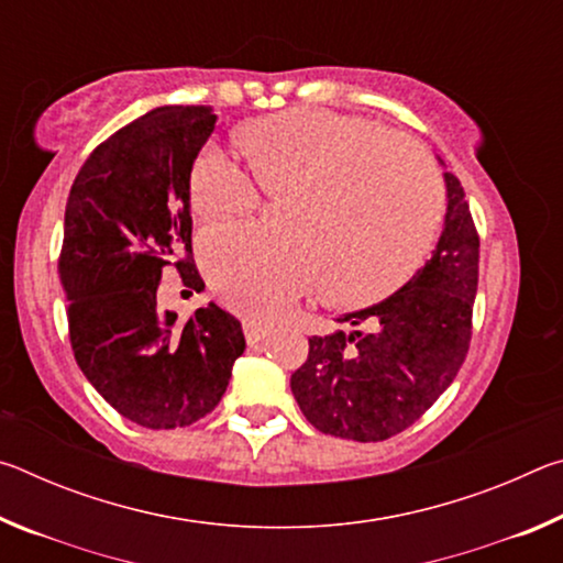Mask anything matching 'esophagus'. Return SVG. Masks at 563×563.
Returning a JSON list of instances; mask_svg holds the SVG:
<instances>
[{
    "instance_id": "esophagus-1",
    "label": "esophagus",
    "mask_w": 563,
    "mask_h": 563,
    "mask_svg": "<svg viewBox=\"0 0 563 563\" xmlns=\"http://www.w3.org/2000/svg\"><path fill=\"white\" fill-rule=\"evenodd\" d=\"M243 335L247 340V345H258V342L271 335V328L263 325L258 320H243Z\"/></svg>"
}]
</instances>
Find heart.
<instances>
[{
  "label": "heart",
  "instance_id": "obj_1",
  "mask_svg": "<svg viewBox=\"0 0 563 563\" xmlns=\"http://www.w3.org/2000/svg\"><path fill=\"white\" fill-rule=\"evenodd\" d=\"M253 166L206 146L190 168L194 211L245 218L268 196H295L288 241L253 225L201 235L203 271L238 310L275 318L328 284L338 302L385 298L417 271L440 221V186L415 146L377 123L322 109H290L243 133Z\"/></svg>",
  "mask_w": 563,
  "mask_h": 563
}]
</instances>
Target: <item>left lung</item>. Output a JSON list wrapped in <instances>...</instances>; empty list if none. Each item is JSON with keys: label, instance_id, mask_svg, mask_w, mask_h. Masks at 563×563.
<instances>
[{"label": "left lung", "instance_id": "obj_1", "mask_svg": "<svg viewBox=\"0 0 563 563\" xmlns=\"http://www.w3.org/2000/svg\"><path fill=\"white\" fill-rule=\"evenodd\" d=\"M444 186V228L424 268L383 302L338 318L350 332L312 335L308 360L290 377L305 419L322 434L389 440L460 373L472 340L479 235L460 178L446 170Z\"/></svg>", "mask_w": 563, "mask_h": 563}]
</instances>
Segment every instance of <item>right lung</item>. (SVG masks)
Returning a JSON list of instances; mask_svg holds the SVG:
<instances>
[{"instance_id": "1", "label": "right lung", "mask_w": 563, "mask_h": 563, "mask_svg": "<svg viewBox=\"0 0 563 563\" xmlns=\"http://www.w3.org/2000/svg\"><path fill=\"white\" fill-rule=\"evenodd\" d=\"M211 107H158L113 133L74 178L59 278L76 365L93 389L148 430L206 417L243 355L231 312L208 302L184 325L161 312V271L203 288L190 251V168L216 129Z\"/></svg>"}]
</instances>
